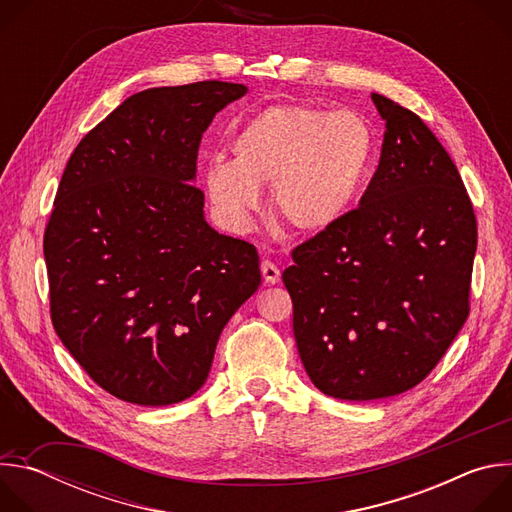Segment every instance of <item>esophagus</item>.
Returning <instances> with one entry per match:
<instances>
[{"label": "esophagus", "instance_id": "1", "mask_svg": "<svg viewBox=\"0 0 512 512\" xmlns=\"http://www.w3.org/2000/svg\"><path fill=\"white\" fill-rule=\"evenodd\" d=\"M261 273H263L265 283H269V285H275L281 279V273H279L277 265H273L269 259L261 261Z\"/></svg>", "mask_w": 512, "mask_h": 512}]
</instances>
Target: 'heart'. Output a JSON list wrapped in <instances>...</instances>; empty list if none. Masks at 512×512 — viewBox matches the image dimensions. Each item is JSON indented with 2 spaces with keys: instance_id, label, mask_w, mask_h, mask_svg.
I'll return each mask as SVG.
<instances>
[{
  "instance_id": "obj_1",
  "label": "heart",
  "mask_w": 512,
  "mask_h": 512,
  "mask_svg": "<svg viewBox=\"0 0 512 512\" xmlns=\"http://www.w3.org/2000/svg\"><path fill=\"white\" fill-rule=\"evenodd\" d=\"M233 160L202 168L206 198L233 231H245L271 184L275 214L294 231L322 233L356 204L375 158V133L360 113L271 105L231 137Z\"/></svg>"
}]
</instances>
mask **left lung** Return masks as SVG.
Returning a JSON list of instances; mask_svg holds the SVG:
<instances>
[{"instance_id":"obj_1","label":"left lung","mask_w":512,"mask_h":512,"mask_svg":"<svg viewBox=\"0 0 512 512\" xmlns=\"http://www.w3.org/2000/svg\"><path fill=\"white\" fill-rule=\"evenodd\" d=\"M371 99L387 131L360 206L291 251L281 275L304 369L344 401L393 397L431 373L468 318L478 241L444 145L409 109Z\"/></svg>"}]
</instances>
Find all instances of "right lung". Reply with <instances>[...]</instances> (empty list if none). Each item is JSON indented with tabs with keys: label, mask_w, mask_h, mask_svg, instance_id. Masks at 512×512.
I'll use <instances>...</instances> for the list:
<instances>
[{
	"label": "right lung",
	"mask_w": 512,
	"mask_h": 512,
	"mask_svg": "<svg viewBox=\"0 0 512 512\" xmlns=\"http://www.w3.org/2000/svg\"><path fill=\"white\" fill-rule=\"evenodd\" d=\"M249 89L204 81L131 95L72 152L44 233L50 316L107 393L192 397L261 283L257 249L216 233L196 180L202 133Z\"/></svg>",
	"instance_id": "obj_1"
}]
</instances>
